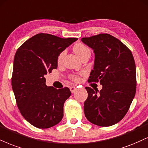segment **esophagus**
Masks as SVG:
<instances>
[{"label":"esophagus","instance_id":"esophagus-1","mask_svg":"<svg viewBox=\"0 0 148 148\" xmlns=\"http://www.w3.org/2000/svg\"><path fill=\"white\" fill-rule=\"evenodd\" d=\"M76 90H77V88H76L75 86H73L70 87V90L71 91V92H72V93H73V92H75Z\"/></svg>","mask_w":148,"mask_h":148}]
</instances>
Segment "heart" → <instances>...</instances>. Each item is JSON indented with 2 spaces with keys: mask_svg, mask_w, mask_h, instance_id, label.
<instances>
[{
  "mask_svg": "<svg viewBox=\"0 0 148 148\" xmlns=\"http://www.w3.org/2000/svg\"><path fill=\"white\" fill-rule=\"evenodd\" d=\"M73 51L75 53V54L77 55L78 57L80 58L83 56L84 54L86 53V52H89L90 50L87 47H86L82 43H77L73 46ZM65 56V51H63L60 52V54L58 55L57 58V62L58 64H60L62 61L64 57ZM72 79L74 80L75 82H79V77L77 75H74L72 77Z\"/></svg>",
  "mask_w": 148,
  "mask_h": 148,
  "instance_id": "1",
  "label": "heart"
}]
</instances>
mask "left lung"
<instances>
[{"mask_svg": "<svg viewBox=\"0 0 148 148\" xmlns=\"http://www.w3.org/2000/svg\"><path fill=\"white\" fill-rule=\"evenodd\" d=\"M82 41L94 50L95 64L88 82H99L102 89L86 87L88 98L84 110L89 121L99 126L118 123L128 111L136 88V66L132 52L123 42L108 34Z\"/></svg>", "mask_w": 148, "mask_h": 148, "instance_id": "left-lung-1", "label": "left lung"}]
</instances>
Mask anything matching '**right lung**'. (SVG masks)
Masks as SVG:
<instances>
[{
  "label": "right lung",
  "mask_w": 148,
  "mask_h": 148,
  "mask_svg": "<svg viewBox=\"0 0 148 148\" xmlns=\"http://www.w3.org/2000/svg\"><path fill=\"white\" fill-rule=\"evenodd\" d=\"M77 40L41 33L16 53L12 86L16 103L23 117L38 128L54 126L63 117L64 103L71 91L67 87L47 86L45 75L57 69L58 55Z\"/></svg>",
  "instance_id": "obj_1"
}]
</instances>
